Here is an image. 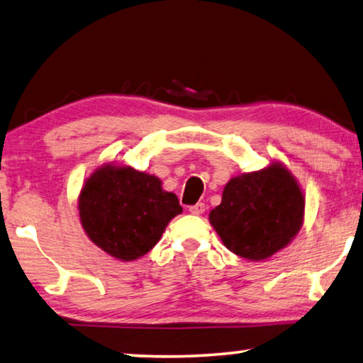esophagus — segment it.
I'll list each match as a JSON object with an SVG mask.
<instances>
[{
  "label": "esophagus",
  "mask_w": 363,
  "mask_h": 363,
  "mask_svg": "<svg viewBox=\"0 0 363 363\" xmlns=\"http://www.w3.org/2000/svg\"><path fill=\"white\" fill-rule=\"evenodd\" d=\"M205 203H202V202H199V203H196V205H192L191 208H189V212H191L192 215H202L203 212H205Z\"/></svg>",
  "instance_id": "1"
}]
</instances>
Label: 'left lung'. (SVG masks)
<instances>
[{"label":"left lung","mask_w":363,"mask_h":363,"mask_svg":"<svg viewBox=\"0 0 363 363\" xmlns=\"http://www.w3.org/2000/svg\"><path fill=\"white\" fill-rule=\"evenodd\" d=\"M210 225L228 250L246 261H264L294 241L305 221V196L289 167L272 161L226 182Z\"/></svg>","instance_id":"8db88e82"}]
</instances>
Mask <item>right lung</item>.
<instances>
[{"label": "right lung", "instance_id": "1", "mask_svg": "<svg viewBox=\"0 0 363 363\" xmlns=\"http://www.w3.org/2000/svg\"><path fill=\"white\" fill-rule=\"evenodd\" d=\"M79 221L97 247L122 262L143 257L182 213L176 194L160 177L106 163L91 172L78 196Z\"/></svg>", "mask_w": 363, "mask_h": 363}]
</instances>
